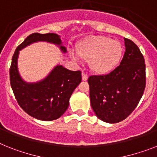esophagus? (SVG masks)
I'll return each instance as SVG.
<instances>
[{
    "mask_svg": "<svg viewBox=\"0 0 157 157\" xmlns=\"http://www.w3.org/2000/svg\"><path fill=\"white\" fill-rule=\"evenodd\" d=\"M82 80H83V81H86L88 78V75H86V73L82 72Z\"/></svg>",
    "mask_w": 157,
    "mask_h": 157,
    "instance_id": "34e87169",
    "label": "esophagus"
}]
</instances>
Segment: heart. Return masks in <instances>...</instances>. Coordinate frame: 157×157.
I'll return each instance as SVG.
<instances>
[{
  "label": "heart",
  "mask_w": 157,
  "mask_h": 157,
  "mask_svg": "<svg viewBox=\"0 0 157 157\" xmlns=\"http://www.w3.org/2000/svg\"><path fill=\"white\" fill-rule=\"evenodd\" d=\"M81 59L89 61L90 69L99 75H106L116 69L123 54L119 41L106 36H92L82 41L77 46Z\"/></svg>",
  "instance_id": "heart-1"
}]
</instances>
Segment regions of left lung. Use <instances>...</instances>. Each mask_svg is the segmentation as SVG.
Here are the masks:
<instances>
[{"mask_svg":"<svg viewBox=\"0 0 157 157\" xmlns=\"http://www.w3.org/2000/svg\"><path fill=\"white\" fill-rule=\"evenodd\" d=\"M120 66L107 75L88 78L93 111L99 120L115 124L126 119L139 103L146 85L145 63L138 46L124 38Z\"/></svg>","mask_w":157,"mask_h":157,"instance_id":"left-lung-1","label":"left lung"}]
</instances>
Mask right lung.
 <instances>
[{"instance_id": "add662e5", "label": "right lung", "mask_w": 157, "mask_h": 157, "mask_svg": "<svg viewBox=\"0 0 157 157\" xmlns=\"http://www.w3.org/2000/svg\"><path fill=\"white\" fill-rule=\"evenodd\" d=\"M37 41L55 44L63 53L67 52L59 35L32 33L14 52L10 69V84L18 104L28 115L37 120L51 121L61 117L67 111L71 94L82 81L81 71H70L58 65L41 81L32 83L25 82L17 69L19 51Z\"/></svg>"}]
</instances>
